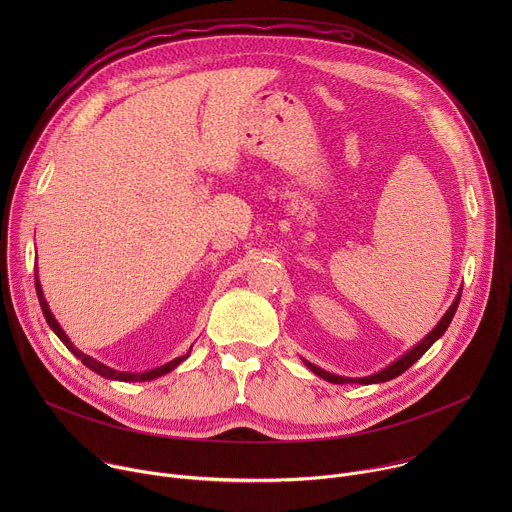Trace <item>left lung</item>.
Returning <instances> with one entry per match:
<instances>
[{"instance_id":"obj_1","label":"left lung","mask_w":512,"mask_h":512,"mask_svg":"<svg viewBox=\"0 0 512 512\" xmlns=\"http://www.w3.org/2000/svg\"><path fill=\"white\" fill-rule=\"evenodd\" d=\"M460 298H462V291L460 294L456 296V300H454V304L450 306V310L444 314V318L440 320V324H437L417 346H413L405 356H401L397 362H393V364H389L387 369H383L381 373H377V375H373V377H364V379H344V377H336V375H330V373H326V371H322V369H318V367H314L312 362H308L306 360V364H308V369L312 371V373H316L318 377H322V379H326V381H330V383H336V385H342V383H362V385H371V383H385V381H391V379H395V377H399V375H403L411 364L415 362V360H419L425 352H427V348L440 338L446 330H448V326H450V322H452V318H454V314H456V310H458V304H460Z\"/></svg>"}]
</instances>
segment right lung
I'll return each mask as SVG.
<instances>
[{
    "label": "right lung",
    "mask_w": 512,
    "mask_h": 512,
    "mask_svg": "<svg viewBox=\"0 0 512 512\" xmlns=\"http://www.w3.org/2000/svg\"><path fill=\"white\" fill-rule=\"evenodd\" d=\"M34 285H36V294H38V302H40V308H42V314H44V318H46V322H48V326L56 332V336L66 344V348L68 350H72L75 352V356H79L81 358V362L85 364V367H89L91 371H95L97 375H101V377H105V379H113V381H125V383H137V381H152V379H158V377H162V375H166V373H170V371H174L178 364L190 354H184V356H178V358H174L172 362H168V364H164V367H158V369H154V371H148V373H119V371H113V369H109V367H105V364H101L99 360H95V358H91V356H87V354H83L81 350H77L75 346H72V342L68 340V336L62 332V328L58 326V322L54 320V316H52V312L48 310V304H46V300H44V294H42V287H40V279H38V271H34Z\"/></svg>",
    "instance_id": "obj_1"
}]
</instances>
